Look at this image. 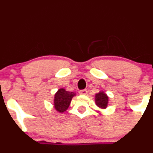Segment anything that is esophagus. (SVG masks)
<instances>
[{"instance_id":"esophagus-1","label":"esophagus","mask_w":153,"mask_h":153,"mask_svg":"<svg viewBox=\"0 0 153 153\" xmlns=\"http://www.w3.org/2000/svg\"><path fill=\"white\" fill-rule=\"evenodd\" d=\"M79 93H80V95H87L88 91L87 90H82L79 92Z\"/></svg>"}]
</instances>
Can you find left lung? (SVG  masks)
<instances>
[{
  "instance_id": "obj_1",
  "label": "left lung",
  "mask_w": 153,
  "mask_h": 153,
  "mask_svg": "<svg viewBox=\"0 0 153 153\" xmlns=\"http://www.w3.org/2000/svg\"><path fill=\"white\" fill-rule=\"evenodd\" d=\"M95 105L98 107L100 109L104 110L107 108L109 102V97L104 91H100L95 95Z\"/></svg>"
}]
</instances>
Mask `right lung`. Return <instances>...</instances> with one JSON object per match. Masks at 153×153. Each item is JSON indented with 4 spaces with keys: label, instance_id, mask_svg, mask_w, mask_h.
Instances as JSON below:
<instances>
[{
    "label": "right lung",
    "instance_id": "1",
    "mask_svg": "<svg viewBox=\"0 0 153 153\" xmlns=\"http://www.w3.org/2000/svg\"><path fill=\"white\" fill-rule=\"evenodd\" d=\"M76 95L75 93L65 91L64 88H60L56 92L54 96L53 105L58 113H62L68 110L73 97Z\"/></svg>",
    "mask_w": 153,
    "mask_h": 153
}]
</instances>
